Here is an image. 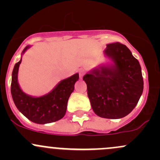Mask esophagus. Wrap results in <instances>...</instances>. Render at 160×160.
Instances as JSON below:
<instances>
[{"label":"esophagus","mask_w":160,"mask_h":160,"mask_svg":"<svg viewBox=\"0 0 160 160\" xmlns=\"http://www.w3.org/2000/svg\"><path fill=\"white\" fill-rule=\"evenodd\" d=\"M83 75H84V72H83V71L80 70V72H79V76H80V80H81V79L83 78Z\"/></svg>","instance_id":"obj_1"}]
</instances>
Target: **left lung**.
<instances>
[{
    "instance_id": "obj_1",
    "label": "left lung",
    "mask_w": 160,
    "mask_h": 160,
    "mask_svg": "<svg viewBox=\"0 0 160 160\" xmlns=\"http://www.w3.org/2000/svg\"><path fill=\"white\" fill-rule=\"evenodd\" d=\"M106 63L90 70L83 77L93 112L104 118H124L135 108L143 92L139 62L126 46L108 44Z\"/></svg>"
}]
</instances>
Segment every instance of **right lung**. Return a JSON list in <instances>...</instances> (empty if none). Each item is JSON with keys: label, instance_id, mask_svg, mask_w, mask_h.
I'll return each instance as SVG.
<instances>
[{"label": "right lung", "instance_id": "add662e5", "mask_svg": "<svg viewBox=\"0 0 160 160\" xmlns=\"http://www.w3.org/2000/svg\"><path fill=\"white\" fill-rule=\"evenodd\" d=\"M32 46H27L22 52L18 62L14 65L11 78V92L13 101L18 111L31 122L36 124H48L60 120L67 111V102L79 79V73L62 80L51 91L40 97L25 93L20 88L18 80L19 66L22 55Z\"/></svg>", "mask_w": 160, "mask_h": 160}]
</instances>
